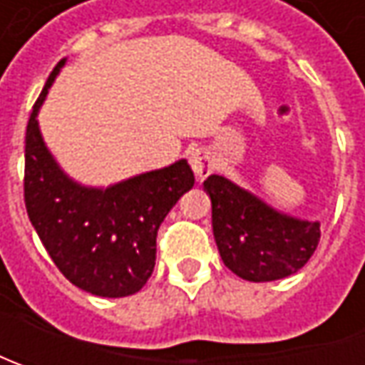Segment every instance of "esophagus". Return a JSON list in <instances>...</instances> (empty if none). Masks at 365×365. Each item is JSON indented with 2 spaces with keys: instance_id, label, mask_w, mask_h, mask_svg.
<instances>
[{
  "instance_id": "34e87169",
  "label": "esophagus",
  "mask_w": 365,
  "mask_h": 365,
  "mask_svg": "<svg viewBox=\"0 0 365 365\" xmlns=\"http://www.w3.org/2000/svg\"><path fill=\"white\" fill-rule=\"evenodd\" d=\"M190 168L192 173L199 176V178H205V176L211 173L213 168V160H211V154L203 150V148H197L195 152H190Z\"/></svg>"
}]
</instances>
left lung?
Listing matches in <instances>:
<instances>
[{
  "instance_id": "1",
  "label": "left lung",
  "mask_w": 365,
  "mask_h": 365,
  "mask_svg": "<svg viewBox=\"0 0 365 365\" xmlns=\"http://www.w3.org/2000/svg\"><path fill=\"white\" fill-rule=\"evenodd\" d=\"M211 197L213 235L223 264L250 282H270L299 272L315 254L319 221L280 213L230 178L203 182Z\"/></svg>"
}]
</instances>
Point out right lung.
Instances as JSON below:
<instances>
[{
	"label": "right lung",
	"mask_w": 365,
	"mask_h": 365,
	"mask_svg": "<svg viewBox=\"0 0 365 365\" xmlns=\"http://www.w3.org/2000/svg\"><path fill=\"white\" fill-rule=\"evenodd\" d=\"M64 63L50 73L26 128V211L52 262L75 287L95 297H130L154 272L158 227L192 189L195 175L187 160L107 189L85 187L64 175L36 120Z\"/></svg>",
	"instance_id": "obj_1"
}]
</instances>
